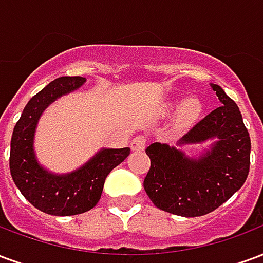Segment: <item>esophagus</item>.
Segmentation results:
<instances>
[{"mask_svg":"<svg viewBox=\"0 0 263 263\" xmlns=\"http://www.w3.org/2000/svg\"><path fill=\"white\" fill-rule=\"evenodd\" d=\"M145 145H146V139H145V137H137L132 139L129 146H131L132 151H143V149H145Z\"/></svg>","mask_w":263,"mask_h":263,"instance_id":"obj_1","label":"esophagus"}]
</instances>
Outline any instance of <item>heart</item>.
Listing matches in <instances>:
<instances>
[{
    "instance_id": "b5f03b06",
    "label": "heart",
    "mask_w": 263,
    "mask_h": 263,
    "mask_svg": "<svg viewBox=\"0 0 263 263\" xmlns=\"http://www.w3.org/2000/svg\"><path fill=\"white\" fill-rule=\"evenodd\" d=\"M162 112L165 115H171L176 112V120L179 125L187 126L194 124L200 118L201 114V104L197 98H187L180 101L179 98H173L166 101L162 105Z\"/></svg>"
}]
</instances>
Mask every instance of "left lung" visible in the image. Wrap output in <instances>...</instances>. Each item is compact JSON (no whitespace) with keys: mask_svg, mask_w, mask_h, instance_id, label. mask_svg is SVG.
<instances>
[{"mask_svg":"<svg viewBox=\"0 0 263 263\" xmlns=\"http://www.w3.org/2000/svg\"><path fill=\"white\" fill-rule=\"evenodd\" d=\"M220 100L214 111L183 135L175 146L155 142L146 148L151 169L145 192L158 209L180 217L209 214L242 187L249 172L251 139L238 105L217 84ZM210 142L189 157L186 144Z\"/></svg>","mask_w":263,"mask_h":263,"instance_id":"left-lung-1","label":"left lung"}]
</instances>
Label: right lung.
Returning a JSON list of instances; mask_svg holds the SVG:
<instances>
[{
    "label": "right lung",
    "instance_id": "add662e5",
    "mask_svg": "<svg viewBox=\"0 0 263 263\" xmlns=\"http://www.w3.org/2000/svg\"><path fill=\"white\" fill-rule=\"evenodd\" d=\"M84 77H59L28 101L11 138L9 169L15 186L29 203L50 215H76L91 210L103 193L109 172L126 159L129 148H103L69 173L43 167L35 152L37 122L58 98L80 88Z\"/></svg>",
    "mask_w": 263,
    "mask_h": 263
}]
</instances>
